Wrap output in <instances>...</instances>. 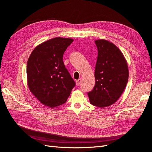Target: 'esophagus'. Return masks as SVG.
I'll list each match as a JSON object with an SVG mask.
<instances>
[{"label":"esophagus","instance_id":"34e87169","mask_svg":"<svg viewBox=\"0 0 152 152\" xmlns=\"http://www.w3.org/2000/svg\"><path fill=\"white\" fill-rule=\"evenodd\" d=\"M80 82H81V79H79L75 81L76 85H77V86H79V85H80Z\"/></svg>","mask_w":152,"mask_h":152}]
</instances>
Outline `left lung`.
Returning <instances> with one entry per match:
<instances>
[{"mask_svg":"<svg viewBox=\"0 0 152 152\" xmlns=\"http://www.w3.org/2000/svg\"><path fill=\"white\" fill-rule=\"evenodd\" d=\"M94 42L98 50L96 82L87 94L92 104L104 108L114 104L122 94L128 82L129 69L124 54L114 44L104 39Z\"/></svg>","mask_w":152,"mask_h":152,"instance_id":"obj_1","label":"left lung"}]
</instances>
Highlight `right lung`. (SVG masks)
<instances>
[{"label": "right lung", "instance_id": "obj_1", "mask_svg": "<svg viewBox=\"0 0 152 152\" xmlns=\"http://www.w3.org/2000/svg\"><path fill=\"white\" fill-rule=\"evenodd\" d=\"M73 39L55 37L40 44L27 61V85L31 93L46 107L65 103L75 82L63 61L64 52Z\"/></svg>", "mask_w": 152, "mask_h": 152}]
</instances>
